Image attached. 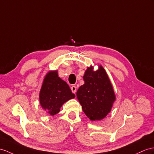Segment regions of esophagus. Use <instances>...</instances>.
Here are the masks:
<instances>
[{
    "label": "esophagus",
    "mask_w": 154,
    "mask_h": 154,
    "mask_svg": "<svg viewBox=\"0 0 154 154\" xmlns=\"http://www.w3.org/2000/svg\"><path fill=\"white\" fill-rule=\"evenodd\" d=\"M71 90H72V92L73 93H76V86H74V85L72 86V87H71Z\"/></svg>",
    "instance_id": "obj_1"
}]
</instances>
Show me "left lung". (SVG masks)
Listing matches in <instances>:
<instances>
[{
  "instance_id": "left-lung-1",
  "label": "left lung",
  "mask_w": 154,
  "mask_h": 154,
  "mask_svg": "<svg viewBox=\"0 0 154 154\" xmlns=\"http://www.w3.org/2000/svg\"><path fill=\"white\" fill-rule=\"evenodd\" d=\"M84 84L76 93L85 114L91 121L101 120L111 111L116 96L109 78L103 67L94 71L88 67L83 76Z\"/></svg>"
}]
</instances>
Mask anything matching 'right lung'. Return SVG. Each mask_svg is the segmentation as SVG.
Masks as SVG:
<instances>
[{
    "label": "right lung",
    "instance_id": "right-lung-1",
    "mask_svg": "<svg viewBox=\"0 0 154 154\" xmlns=\"http://www.w3.org/2000/svg\"><path fill=\"white\" fill-rule=\"evenodd\" d=\"M75 95L69 85L58 76L57 70L50 71L45 76L41 88L39 99L41 106L47 113L54 116L67 100L74 99Z\"/></svg>",
    "mask_w": 154,
    "mask_h": 154
}]
</instances>
